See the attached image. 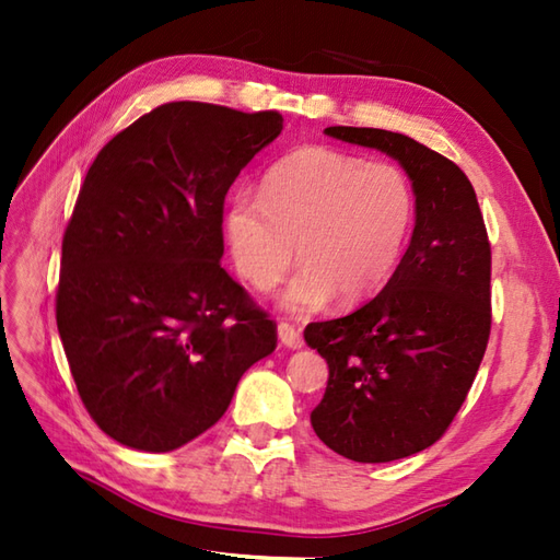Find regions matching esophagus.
Wrapping results in <instances>:
<instances>
[{
    "label": "esophagus",
    "mask_w": 560,
    "mask_h": 560,
    "mask_svg": "<svg viewBox=\"0 0 560 560\" xmlns=\"http://www.w3.org/2000/svg\"><path fill=\"white\" fill-rule=\"evenodd\" d=\"M277 335H279V341L283 343V347H289V349H301L303 347L301 331L289 323H281L279 329H277Z\"/></svg>",
    "instance_id": "esophagus-1"
}]
</instances>
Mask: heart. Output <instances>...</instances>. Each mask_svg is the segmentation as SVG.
I'll use <instances>...</instances> for the list:
<instances>
[{"label":"heart","instance_id":"1","mask_svg":"<svg viewBox=\"0 0 560 560\" xmlns=\"http://www.w3.org/2000/svg\"><path fill=\"white\" fill-rule=\"evenodd\" d=\"M413 223V189L401 168L327 147H303L279 159L261 195L237 189L223 217L235 271L267 291L301 269L281 305L313 313L331 299L355 305L385 287Z\"/></svg>","mask_w":560,"mask_h":560}]
</instances>
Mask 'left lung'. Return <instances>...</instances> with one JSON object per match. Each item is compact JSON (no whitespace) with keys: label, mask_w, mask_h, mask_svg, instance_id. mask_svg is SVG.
<instances>
[{"label":"left lung","mask_w":560,"mask_h":560,"mask_svg":"<svg viewBox=\"0 0 560 560\" xmlns=\"http://www.w3.org/2000/svg\"><path fill=\"white\" fill-rule=\"evenodd\" d=\"M325 135L399 161L416 197L411 243L385 289L305 327L329 365L311 413L317 438L353 462H392L443 438L469 395L491 335V245L477 192L450 159L387 129Z\"/></svg>","instance_id":"1"}]
</instances>
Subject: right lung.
<instances>
[{"label":"right lung","instance_id":"1","mask_svg":"<svg viewBox=\"0 0 560 560\" xmlns=\"http://www.w3.org/2000/svg\"><path fill=\"white\" fill-rule=\"evenodd\" d=\"M281 129L277 110L165 103L89 168L55 311L83 407L120 445L183 447L277 349L273 319L221 267V223L233 180Z\"/></svg>","mask_w":560,"mask_h":560}]
</instances>
